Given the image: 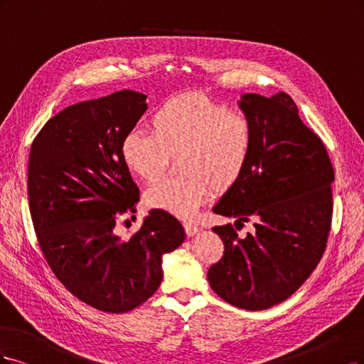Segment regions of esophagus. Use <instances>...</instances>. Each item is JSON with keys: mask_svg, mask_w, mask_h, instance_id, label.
<instances>
[{"mask_svg": "<svg viewBox=\"0 0 364 364\" xmlns=\"http://www.w3.org/2000/svg\"><path fill=\"white\" fill-rule=\"evenodd\" d=\"M184 231L187 236H193L199 231V227L195 224V222H184Z\"/></svg>", "mask_w": 364, "mask_h": 364, "instance_id": "1", "label": "esophagus"}]
</instances>
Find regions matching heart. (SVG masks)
<instances>
[{"label":"heart","mask_w":364,"mask_h":364,"mask_svg":"<svg viewBox=\"0 0 364 364\" xmlns=\"http://www.w3.org/2000/svg\"><path fill=\"white\" fill-rule=\"evenodd\" d=\"M151 133L133 130L121 144L125 166L137 178L152 183L177 157L183 175L152 184L145 193L151 208L192 218L212 187L228 191L251 160L255 127L248 114L201 93H181L163 101L149 119Z\"/></svg>","instance_id":"1"}]
</instances>
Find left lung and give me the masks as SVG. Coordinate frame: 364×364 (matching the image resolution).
I'll return each instance as SVG.
<instances>
[{
  "label": "left lung",
  "mask_w": 364,
  "mask_h": 364,
  "mask_svg": "<svg viewBox=\"0 0 364 364\" xmlns=\"http://www.w3.org/2000/svg\"><path fill=\"white\" fill-rule=\"evenodd\" d=\"M255 127V145L242 178L215 205L232 224L213 227L224 255L210 266L212 289L231 306L266 310L306 281L326 250L333 219L334 169L322 139L304 124L287 93L242 97Z\"/></svg>",
  "instance_id": "1"
}]
</instances>
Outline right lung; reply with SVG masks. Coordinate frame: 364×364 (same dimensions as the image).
<instances>
[{"label":"right lung","mask_w":364,"mask_h":364,"mask_svg":"<svg viewBox=\"0 0 364 364\" xmlns=\"http://www.w3.org/2000/svg\"><path fill=\"white\" fill-rule=\"evenodd\" d=\"M145 100L121 90L74 104L42 127L30 149L28 207L41 254L68 291L105 313L130 311L154 295L163 254L184 240L178 219L157 208L127 239L116 232L140 198L121 144Z\"/></svg>","instance_id":"right-lung-1"}]
</instances>
